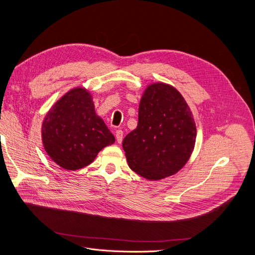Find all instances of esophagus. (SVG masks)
<instances>
[{
	"label": "esophagus",
	"mask_w": 255,
	"mask_h": 255,
	"mask_svg": "<svg viewBox=\"0 0 255 255\" xmlns=\"http://www.w3.org/2000/svg\"><path fill=\"white\" fill-rule=\"evenodd\" d=\"M116 139H117V141L120 143L123 139V130L118 128L117 130H116Z\"/></svg>",
	"instance_id": "34e87169"
}]
</instances>
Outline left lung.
Wrapping results in <instances>:
<instances>
[{
    "label": "left lung",
    "instance_id": "left-lung-1",
    "mask_svg": "<svg viewBox=\"0 0 255 255\" xmlns=\"http://www.w3.org/2000/svg\"><path fill=\"white\" fill-rule=\"evenodd\" d=\"M195 120L187 103L164 83L145 89L137 128L123 139L129 168L148 180L176 173L187 163L196 142Z\"/></svg>",
    "mask_w": 255,
    "mask_h": 255
}]
</instances>
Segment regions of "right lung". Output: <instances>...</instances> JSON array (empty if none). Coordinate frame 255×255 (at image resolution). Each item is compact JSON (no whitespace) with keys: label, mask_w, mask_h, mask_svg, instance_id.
I'll return each mask as SVG.
<instances>
[{"label":"right lung","mask_w":255,"mask_h":255,"mask_svg":"<svg viewBox=\"0 0 255 255\" xmlns=\"http://www.w3.org/2000/svg\"><path fill=\"white\" fill-rule=\"evenodd\" d=\"M42 140L45 151L57 165L76 170L92 163L99 151L115 142V137L96 115L89 92L75 88L45 116Z\"/></svg>","instance_id":"add662e5"}]
</instances>
